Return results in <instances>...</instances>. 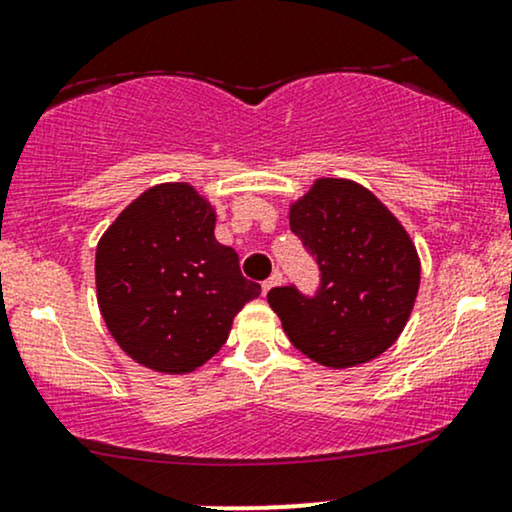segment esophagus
<instances>
[{
	"label": "esophagus",
	"instance_id": "obj_1",
	"mask_svg": "<svg viewBox=\"0 0 512 512\" xmlns=\"http://www.w3.org/2000/svg\"><path fill=\"white\" fill-rule=\"evenodd\" d=\"M281 281H283V276H281V272H274L272 276H269V279H267V281H264V283H262V293H264V295H267L269 291H272V288H274V286H279V283H281Z\"/></svg>",
	"mask_w": 512,
	"mask_h": 512
}]
</instances>
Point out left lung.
<instances>
[{"mask_svg": "<svg viewBox=\"0 0 512 512\" xmlns=\"http://www.w3.org/2000/svg\"><path fill=\"white\" fill-rule=\"evenodd\" d=\"M288 219L322 272L312 298L295 286L267 295L293 346L331 369L386 353L420 291V257L403 224L348 178H317Z\"/></svg>", "mask_w": 512, "mask_h": 512, "instance_id": "left-lung-1", "label": "left lung"}]
</instances>
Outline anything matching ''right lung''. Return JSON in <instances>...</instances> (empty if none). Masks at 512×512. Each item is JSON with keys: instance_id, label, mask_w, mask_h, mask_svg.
Instances as JSON below:
<instances>
[{"instance_id": "right-lung-1", "label": "right lung", "mask_w": 512, "mask_h": 512, "mask_svg": "<svg viewBox=\"0 0 512 512\" xmlns=\"http://www.w3.org/2000/svg\"><path fill=\"white\" fill-rule=\"evenodd\" d=\"M217 214L190 183H159L97 243V305L138 365L188 374L219 353L233 317L260 295L238 255L214 238Z\"/></svg>"}]
</instances>
